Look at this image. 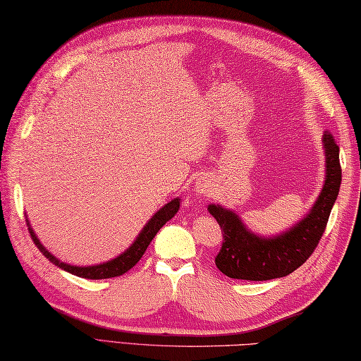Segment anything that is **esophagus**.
<instances>
[{
  "instance_id": "esophagus-1",
  "label": "esophagus",
  "mask_w": 361,
  "mask_h": 361,
  "mask_svg": "<svg viewBox=\"0 0 361 361\" xmlns=\"http://www.w3.org/2000/svg\"><path fill=\"white\" fill-rule=\"evenodd\" d=\"M209 189H211V183H209L208 180L200 178V180H198V181L195 183V190H197V192L200 194V195L208 194Z\"/></svg>"
}]
</instances>
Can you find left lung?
<instances>
[{
  "label": "left lung",
  "instance_id": "8db88e82",
  "mask_svg": "<svg viewBox=\"0 0 361 361\" xmlns=\"http://www.w3.org/2000/svg\"><path fill=\"white\" fill-rule=\"evenodd\" d=\"M326 152V180L310 212L288 231L274 237H259L242 224L235 212L220 204H209L208 211L224 233V243L216 256L219 270L233 279L268 281L295 271L318 247L326 229L332 206L341 185L340 147L334 136H323Z\"/></svg>",
  "mask_w": 361,
  "mask_h": 361
}]
</instances>
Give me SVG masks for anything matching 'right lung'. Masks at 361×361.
<instances>
[{
    "label": "right lung",
    "mask_w": 361,
    "mask_h": 361,
    "mask_svg": "<svg viewBox=\"0 0 361 361\" xmlns=\"http://www.w3.org/2000/svg\"><path fill=\"white\" fill-rule=\"evenodd\" d=\"M180 209V198H173L172 202H169L167 204H164L155 216H153L147 225L142 228V231L140 233V235L136 237V240L130 245V248H127L122 255H119L118 257H114L109 262L105 264H99V265H93V267H75V265H70L65 264L62 260H59L57 257H54L51 252L46 250L43 245L40 243V240L37 239V235L34 233V229L30 228L29 220H27V229L29 234L32 237L34 243L37 245V248L43 252V256L46 259H49L54 265H57L62 270L79 276V278H85V279H109V278H116V276H121L127 273L130 268H133L140 259L142 257V255L147 250V247L150 245L153 237L157 235V233L159 231L163 225H166V221L171 220L176 212Z\"/></svg>",
    "instance_id": "add662e5"
}]
</instances>
